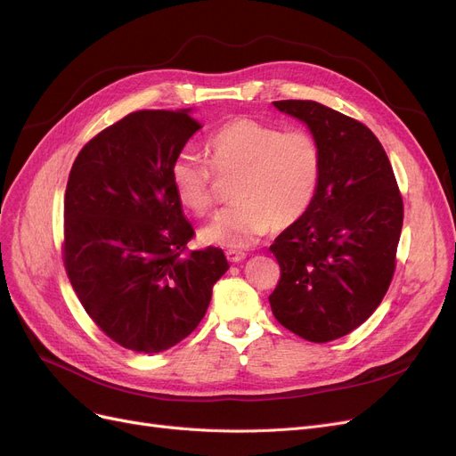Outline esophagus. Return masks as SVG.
I'll return each instance as SVG.
<instances>
[{
  "mask_svg": "<svg viewBox=\"0 0 456 456\" xmlns=\"http://www.w3.org/2000/svg\"><path fill=\"white\" fill-rule=\"evenodd\" d=\"M225 256H227L229 262H232V265H236V262H242V260L246 258V253H244V251H236V249H229V251L225 253Z\"/></svg>",
  "mask_w": 456,
  "mask_h": 456,
  "instance_id": "34e87169",
  "label": "esophagus"
}]
</instances>
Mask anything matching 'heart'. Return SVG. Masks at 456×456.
<instances>
[{
  "label": "heart",
  "instance_id": "b5f03b06",
  "mask_svg": "<svg viewBox=\"0 0 456 456\" xmlns=\"http://www.w3.org/2000/svg\"><path fill=\"white\" fill-rule=\"evenodd\" d=\"M208 160L194 151L175 155L170 177L177 200L194 214L216 201V183L236 179L232 207L200 231L205 244L242 249L256 244L272 227L299 222L314 203L322 177V150L305 129L281 131L253 118L229 119L207 142Z\"/></svg>",
  "mask_w": 456,
  "mask_h": 456
}]
</instances>
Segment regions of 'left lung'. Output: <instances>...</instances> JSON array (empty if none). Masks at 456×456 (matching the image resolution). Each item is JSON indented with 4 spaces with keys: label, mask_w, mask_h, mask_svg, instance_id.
I'll return each instance as SVG.
<instances>
[{
    "label": "left lung",
    "mask_w": 456,
    "mask_h": 456,
    "mask_svg": "<svg viewBox=\"0 0 456 456\" xmlns=\"http://www.w3.org/2000/svg\"><path fill=\"white\" fill-rule=\"evenodd\" d=\"M273 105L316 136L322 177L308 212L270 246L281 268L270 305L282 327L325 344L362 325L385 297L403 198L385 148L364 124L308 100Z\"/></svg>",
    "instance_id": "1"
}]
</instances>
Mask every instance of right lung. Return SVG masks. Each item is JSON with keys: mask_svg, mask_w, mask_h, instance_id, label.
Returning <instances> with one entry per match:
<instances>
[{"mask_svg": "<svg viewBox=\"0 0 456 456\" xmlns=\"http://www.w3.org/2000/svg\"><path fill=\"white\" fill-rule=\"evenodd\" d=\"M190 110H136L79 151L64 194L68 279L110 340L136 353L174 347L203 320L227 270L220 248L186 251L170 167L201 129Z\"/></svg>", "mask_w": 456, "mask_h": 456, "instance_id": "1", "label": "right lung"}]
</instances>
